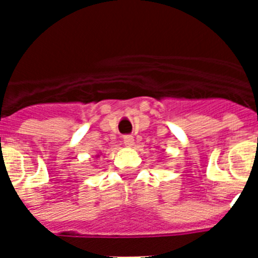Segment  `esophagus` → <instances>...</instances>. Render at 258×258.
Here are the masks:
<instances>
[{"instance_id": "1", "label": "esophagus", "mask_w": 258, "mask_h": 258, "mask_svg": "<svg viewBox=\"0 0 258 258\" xmlns=\"http://www.w3.org/2000/svg\"><path fill=\"white\" fill-rule=\"evenodd\" d=\"M124 145L126 147H132L134 146V138L132 136H124Z\"/></svg>"}]
</instances>
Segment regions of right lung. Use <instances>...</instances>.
<instances>
[{"label":"right lung","mask_w":258,"mask_h":258,"mask_svg":"<svg viewBox=\"0 0 258 258\" xmlns=\"http://www.w3.org/2000/svg\"><path fill=\"white\" fill-rule=\"evenodd\" d=\"M97 157H99V155H97Z\"/></svg>","instance_id":"obj_1"}]
</instances>
